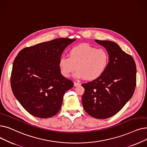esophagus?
Masks as SVG:
<instances>
[{
	"mask_svg": "<svg viewBox=\"0 0 147 147\" xmlns=\"http://www.w3.org/2000/svg\"><path fill=\"white\" fill-rule=\"evenodd\" d=\"M80 85V84H79V83H78V82H74V86H78Z\"/></svg>",
	"mask_w": 147,
	"mask_h": 147,
	"instance_id": "obj_1",
	"label": "esophagus"
}]
</instances>
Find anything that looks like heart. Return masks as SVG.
<instances>
[{
    "mask_svg": "<svg viewBox=\"0 0 147 147\" xmlns=\"http://www.w3.org/2000/svg\"><path fill=\"white\" fill-rule=\"evenodd\" d=\"M68 58L61 56L58 66L63 76L69 78L76 71L75 77L94 80L105 73L110 58L105 49H97L88 44H81L70 49Z\"/></svg>",
    "mask_w": 147,
    "mask_h": 147,
    "instance_id": "b5f03b06",
    "label": "heart"
}]
</instances>
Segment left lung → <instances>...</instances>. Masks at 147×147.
I'll return each mask as SVG.
<instances>
[{
  "label": "left lung",
  "mask_w": 147,
  "mask_h": 147,
  "mask_svg": "<svg viewBox=\"0 0 147 147\" xmlns=\"http://www.w3.org/2000/svg\"><path fill=\"white\" fill-rule=\"evenodd\" d=\"M109 55L105 73L96 80L83 84L82 105L89 115L106 119L117 114L133 96L136 84V66L133 57L115 42L95 40Z\"/></svg>",
  "instance_id": "1"
}]
</instances>
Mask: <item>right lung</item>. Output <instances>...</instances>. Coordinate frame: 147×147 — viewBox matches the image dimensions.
<instances>
[{"label": "right lung", "mask_w": 147, "mask_h": 147, "mask_svg": "<svg viewBox=\"0 0 147 147\" xmlns=\"http://www.w3.org/2000/svg\"><path fill=\"white\" fill-rule=\"evenodd\" d=\"M76 39L57 38L24 48L16 57L11 75L12 92L24 109L40 118L55 116L72 80L63 77L58 66L64 49Z\"/></svg>", "instance_id": "obj_1"}]
</instances>
